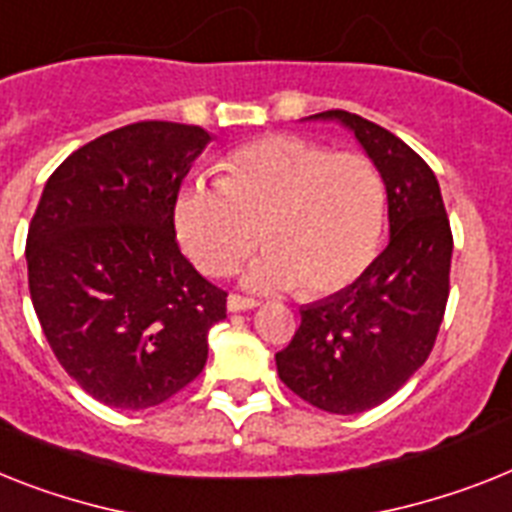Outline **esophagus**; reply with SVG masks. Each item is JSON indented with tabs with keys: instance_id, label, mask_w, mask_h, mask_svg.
<instances>
[{
	"instance_id": "1",
	"label": "esophagus",
	"mask_w": 512,
	"mask_h": 512,
	"mask_svg": "<svg viewBox=\"0 0 512 512\" xmlns=\"http://www.w3.org/2000/svg\"><path fill=\"white\" fill-rule=\"evenodd\" d=\"M256 306H259V301L243 298V295H230V298H227V311H232V314H238V311H251V308Z\"/></svg>"
}]
</instances>
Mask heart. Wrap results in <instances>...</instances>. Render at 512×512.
Wrapping results in <instances>:
<instances>
[{"label":"heart","instance_id":"obj_1","mask_svg":"<svg viewBox=\"0 0 512 512\" xmlns=\"http://www.w3.org/2000/svg\"><path fill=\"white\" fill-rule=\"evenodd\" d=\"M219 170L222 180L196 177L175 198V230L201 272L227 274L261 238L266 248L243 269V285L332 295L377 259L387 188L369 156L266 135Z\"/></svg>","mask_w":512,"mask_h":512}]
</instances>
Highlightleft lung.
Listing matches in <instances>:
<instances>
[{
    "label": "left lung",
    "instance_id": "left-lung-1",
    "mask_svg": "<svg viewBox=\"0 0 512 512\" xmlns=\"http://www.w3.org/2000/svg\"><path fill=\"white\" fill-rule=\"evenodd\" d=\"M356 135L387 188L390 243L340 293L301 308L277 374L319 411L363 413L392 398L429 358L450 295L453 232L434 172L390 130L345 109L311 114Z\"/></svg>",
    "mask_w": 512,
    "mask_h": 512
}]
</instances>
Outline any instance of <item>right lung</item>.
Segmentation results:
<instances>
[{
	"instance_id": "add662e5",
	"label": "right lung",
	"mask_w": 512,
	"mask_h": 512,
	"mask_svg": "<svg viewBox=\"0 0 512 512\" xmlns=\"http://www.w3.org/2000/svg\"><path fill=\"white\" fill-rule=\"evenodd\" d=\"M211 135L146 120L80 146L46 180L25 261L62 369L120 411L170 400L201 374L227 293L180 253L175 198Z\"/></svg>"
}]
</instances>
